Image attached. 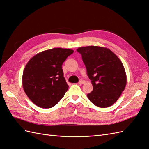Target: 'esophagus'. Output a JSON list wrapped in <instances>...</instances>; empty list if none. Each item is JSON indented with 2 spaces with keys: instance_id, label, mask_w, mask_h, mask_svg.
I'll return each instance as SVG.
<instances>
[{
  "instance_id": "34e87169",
  "label": "esophagus",
  "mask_w": 149,
  "mask_h": 149,
  "mask_svg": "<svg viewBox=\"0 0 149 149\" xmlns=\"http://www.w3.org/2000/svg\"><path fill=\"white\" fill-rule=\"evenodd\" d=\"M85 81L84 80H80L79 81V84H84L85 83Z\"/></svg>"
}]
</instances>
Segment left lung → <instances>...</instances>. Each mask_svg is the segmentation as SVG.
I'll return each instance as SVG.
<instances>
[{
    "instance_id": "1",
    "label": "left lung",
    "mask_w": 149,
    "mask_h": 149,
    "mask_svg": "<svg viewBox=\"0 0 149 149\" xmlns=\"http://www.w3.org/2000/svg\"><path fill=\"white\" fill-rule=\"evenodd\" d=\"M78 52L91 80L93 91L88 98L99 107H107L118 101L127 83L124 67L111 49L98 46L79 47Z\"/></svg>"
}]
</instances>
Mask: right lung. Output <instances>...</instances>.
I'll list each match as a JSON object with an SVG mask.
<instances>
[{
    "mask_svg": "<svg viewBox=\"0 0 149 149\" xmlns=\"http://www.w3.org/2000/svg\"><path fill=\"white\" fill-rule=\"evenodd\" d=\"M73 49L54 48L37 53L26 65L22 76L25 94L35 105L50 108L59 102L68 89L62 65Z\"/></svg>",
    "mask_w": 149,
    "mask_h": 149,
    "instance_id": "1",
    "label": "right lung"
}]
</instances>
